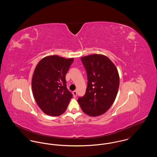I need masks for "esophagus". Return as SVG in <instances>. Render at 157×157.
Returning a JSON list of instances; mask_svg holds the SVG:
<instances>
[{
	"instance_id": "obj_1",
	"label": "esophagus",
	"mask_w": 157,
	"mask_h": 157,
	"mask_svg": "<svg viewBox=\"0 0 157 157\" xmlns=\"http://www.w3.org/2000/svg\"><path fill=\"white\" fill-rule=\"evenodd\" d=\"M72 94H73V95H74V97L76 98V96H77V92L76 91V90H74V91H73V92H72Z\"/></svg>"
}]
</instances>
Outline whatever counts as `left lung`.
<instances>
[{
  "mask_svg": "<svg viewBox=\"0 0 157 157\" xmlns=\"http://www.w3.org/2000/svg\"><path fill=\"white\" fill-rule=\"evenodd\" d=\"M88 78L84 96L78 102L83 112L97 117L106 112L113 104L120 86L118 70L112 61L102 55L94 54L81 58Z\"/></svg>",
  "mask_w": 157,
  "mask_h": 157,
  "instance_id": "8db88e82",
  "label": "left lung"
}]
</instances>
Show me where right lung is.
I'll list each match as a JSON object with an SVG mask.
<instances>
[{
  "label": "right lung",
  "instance_id": "1",
  "mask_svg": "<svg viewBox=\"0 0 157 157\" xmlns=\"http://www.w3.org/2000/svg\"><path fill=\"white\" fill-rule=\"evenodd\" d=\"M74 58L46 56L37 63L32 88L35 101L46 114L59 116L67 110L72 94L67 90L65 76Z\"/></svg>",
  "mask_w": 157,
  "mask_h": 157
}]
</instances>
